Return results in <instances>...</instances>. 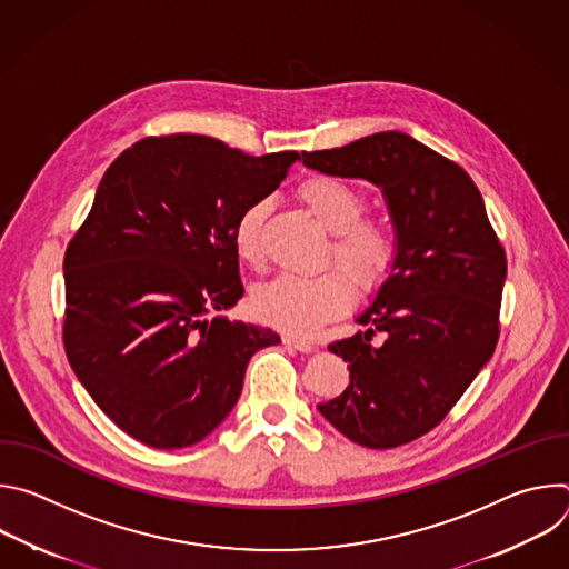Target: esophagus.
I'll list each match as a JSON object with an SVG mask.
<instances>
[{"instance_id":"obj_1","label":"esophagus","mask_w":569,"mask_h":569,"mask_svg":"<svg viewBox=\"0 0 569 569\" xmlns=\"http://www.w3.org/2000/svg\"><path fill=\"white\" fill-rule=\"evenodd\" d=\"M283 342L288 345V347H292V349H297V351H301V353H310V351H315V345L310 342V340H303V338H297V336H283Z\"/></svg>"}]
</instances>
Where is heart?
Wrapping results in <instances>:
<instances>
[{"label":"heart","mask_w":569,"mask_h":569,"mask_svg":"<svg viewBox=\"0 0 569 569\" xmlns=\"http://www.w3.org/2000/svg\"><path fill=\"white\" fill-rule=\"evenodd\" d=\"M308 211L333 231L331 254L349 274L356 288L371 292L389 277L398 257V240L389 224L365 218L367 200L347 180L333 176H312L297 189ZM268 216L266 202H252L238 213L231 227V246L246 266H259L261 227ZM353 288L338 270L312 277L281 274L254 292V312L288 333H310L323 321L340 315L351 301Z\"/></svg>","instance_id":"b5f03b06"}]
</instances>
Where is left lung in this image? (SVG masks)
I'll return each instance as SVG.
<instances>
[{"instance_id":"obj_1","label":"left lung","mask_w":569,"mask_h":569,"mask_svg":"<svg viewBox=\"0 0 569 569\" xmlns=\"http://www.w3.org/2000/svg\"><path fill=\"white\" fill-rule=\"evenodd\" d=\"M301 157L323 176L380 187L398 240L391 274L358 315L367 331L329 347L351 380L317 410L365 448L410 443L446 419L496 351L505 248L470 176L410 134L376 132Z\"/></svg>"}]
</instances>
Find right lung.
Masks as SVG:
<instances>
[{
	"instance_id": "right-lung-1",
	"label": "right lung",
	"mask_w": 569,
	"mask_h": 569,
	"mask_svg": "<svg viewBox=\"0 0 569 569\" xmlns=\"http://www.w3.org/2000/svg\"><path fill=\"white\" fill-rule=\"evenodd\" d=\"M299 152L252 157L204 134L146 137L106 171L69 240L62 340L99 408L161 450L211 435L270 329L211 317L242 297L231 227Z\"/></svg>"
}]
</instances>
